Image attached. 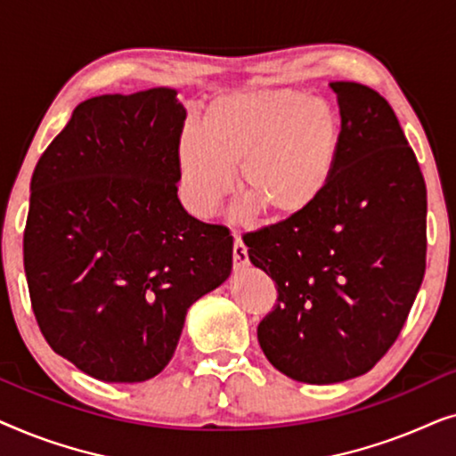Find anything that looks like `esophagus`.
I'll list each match as a JSON object with an SVG mask.
<instances>
[{
    "mask_svg": "<svg viewBox=\"0 0 456 456\" xmlns=\"http://www.w3.org/2000/svg\"><path fill=\"white\" fill-rule=\"evenodd\" d=\"M232 259H234V267H245L248 264V253L247 247L242 245V240L234 234V247H232Z\"/></svg>",
    "mask_w": 456,
    "mask_h": 456,
    "instance_id": "esophagus-1",
    "label": "esophagus"
}]
</instances>
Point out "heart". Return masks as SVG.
Masks as SVG:
<instances>
[{
    "label": "heart",
    "mask_w": 456,
    "mask_h": 456,
    "mask_svg": "<svg viewBox=\"0 0 456 456\" xmlns=\"http://www.w3.org/2000/svg\"><path fill=\"white\" fill-rule=\"evenodd\" d=\"M332 108L292 89L230 93L214 99L201 128L178 142L183 197L192 214L214 216L234 184L245 195L236 217L264 211L272 222L307 214L332 184L340 155Z\"/></svg>",
    "instance_id": "heart-1"
}]
</instances>
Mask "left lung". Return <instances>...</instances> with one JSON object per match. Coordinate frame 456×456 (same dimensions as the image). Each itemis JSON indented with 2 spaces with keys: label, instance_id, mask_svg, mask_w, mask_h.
<instances>
[{
  "label": "left lung",
  "instance_id": "left-lung-1",
  "mask_svg": "<svg viewBox=\"0 0 456 456\" xmlns=\"http://www.w3.org/2000/svg\"><path fill=\"white\" fill-rule=\"evenodd\" d=\"M340 108L332 184L307 214L247 236L278 289L257 326L261 351L297 382L363 376L388 353L426 273V180L378 91L330 83Z\"/></svg>",
  "mask_w": 456,
  "mask_h": 456
}]
</instances>
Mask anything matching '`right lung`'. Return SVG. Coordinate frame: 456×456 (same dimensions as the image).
<instances>
[{
	"instance_id": "right-lung-1",
	"label": "right lung",
	"mask_w": 456,
	"mask_h": 456,
	"mask_svg": "<svg viewBox=\"0 0 456 456\" xmlns=\"http://www.w3.org/2000/svg\"><path fill=\"white\" fill-rule=\"evenodd\" d=\"M184 105L167 86L78 103L30 180L24 272L41 334L103 382L170 363L186 311L232 270L228 228L178 199Z\"/></svg>"
}]
</instances>
